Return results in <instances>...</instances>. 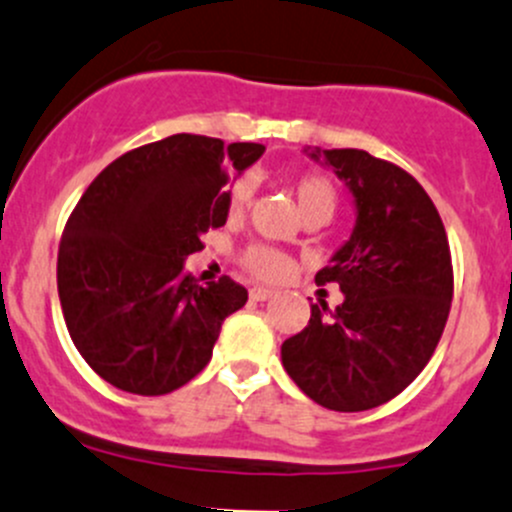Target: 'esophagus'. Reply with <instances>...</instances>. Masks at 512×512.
<instances>
[{"label": "esophagus", "mask_w": 512, "mask_h": 512, "mask_svg": "<svg viewBox=\"0 0 512 512\" xmlns=\"http://www.w3.org/2000/svg\"><path fill=\"white\" fill-rule=\"evenodd\" d=\"M274 297V289H267V287H252L250 289V299L252 301H267Z\"/></svg>", "instance_id": "esophagus-1"}]
</instances>
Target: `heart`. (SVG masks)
I'll list each match as a JSON object with an SVG mask.
<instances>
[{"mask_svg":"<svg viewBox=\"0 0 512 512\" xmlns=\"http://www.w3.org/2000/svg\"><path fill=\"white\" fill-rule=\"evenodd\" d=\"M289 191L294 193L299 203V211L304 218H321L328 220L338 206V188L333 184L331 176L321 174V171H301L289 179ZM255 198V179L250 174H242L233 179L225 188V208H228L230 218H240L247 211V206ZM240 265L247 272L255 274L260 279H279L287 272V260L279 250L270 245H247L240 252Z\"/></svg>","mask_w":512,"mask_h":512,"instance_id":"heart-1","label":"heart"}]
</instances>
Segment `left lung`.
<instances>
[{
  "instance_id": "obj_1",
  "label": "left lung",
  "mask_w": 512,
  "mask_h": 512,
  "mask_svg": "<svg viewBox=\"0 0 512 512\" xmlns=\"http://www.w3.org/2000/svg\"><path fill=\"white\" fill-rule=\"evenodd\" d=\"M324 157L351 186L358 223L316 284H338L346 299L336 311L311 304L304 331L282 343V365L321 407L363 412L429 363L449 319L454 265L437 206L412 174L363 149Z\"/></svg>"
}]
</instances>
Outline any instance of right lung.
I'll return each mask as SVG.
<instances>
[{"instance_id": "1", "label": "right lung", "mask_w": 512, "mask_h": 512, "mask_svg": "<svg viewBox=\"0 0 512 512\" xmlns=\"http://www.w3.org/2000/svg\"><path fill=\"white\" fill-rule=\"evenodd\" d=\"M262 144L171 134L95 176L58 245V299L85 363L134 395H166L208 365L220 326L245 306L228 274L198 284L184 260L225 225L223 186Z\"/></svg>"}]
</instances>
